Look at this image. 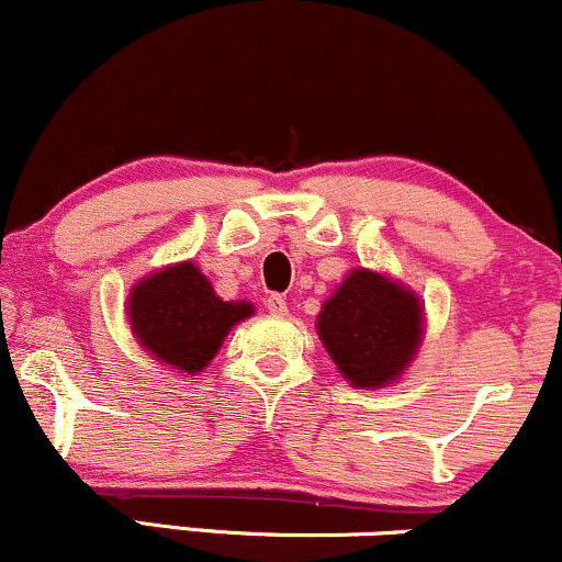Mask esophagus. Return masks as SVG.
Wrapping results in <instances>:
<instances>
[{
    "label": "esophagus",
    "instance_id": "1",
    "mask_svg": "<svg viewBox=\"0 0 562 562\" xmlns=\"http://www.w3.org/2000/svg\"><path fill=\"white\" fill-rule=\"evenodd\" d=\"M267 308L272 314H277V317H285V314H288V301L282 299V295H269Z\"/></svg>",
    "mask_w": 562,
    "mask_h": 562
}]
</instances>
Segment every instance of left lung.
<instances>
[{"mask_svg":"<svg viewBox=\"0 0 562 562\" xmlns=\"http://www.w3.org/2000/svg\"><path fill=\"white\" fill-rule=\"evenodd\" d=\"M317 335L353 389H385L420 351L425 308L420 295L404 282L353 267L322 303Z\"/></svg>","mask_w":562,"mask_h":562,"instance_id":"obj_1","label":"left lung"}]
</instances>
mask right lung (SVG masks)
<instances>
[{
	"label": "right lung",
	"mask_w": 562,
	"mask_h": 562,
	"mask_svg": "<svg viewBox=\"0 0 562 562\" xmlns=\"http://www.w3.org/2000/svg\"><path fill=\"white\" fill-rule=\"evenodd\" d=\"M254 314L250 301L218 299L190 259L145 274L126 299L128 327L142 351L187 378L203 372L232 327Z\"/></svg>",
	"instance_id": "1"
}]
</instances>
